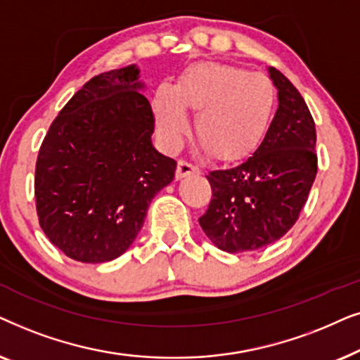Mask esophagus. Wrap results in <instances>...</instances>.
I'll list each match as a JSON object with an SVG mask.
<instances>
[{"label":"esophagus","instance_id":"1","mask_svg":"<svg viewBox=\"0 0 360 360\" xmlns=\"http://www.w3.org/2000/svg\"><path fill=\"white\" fill-rule=\"evenodd\" d=\"M191 174H199L198 167H194L191 162H186V161L177 162V169H176L177 179H183V177L191 176Z\"/></svg>","mask_w":360,"mask_h":360}]
</instances>
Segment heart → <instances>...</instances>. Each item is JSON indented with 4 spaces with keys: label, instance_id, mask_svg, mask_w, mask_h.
Segmentation results:
<instances>
[{
    "label": "heart",
    "instance_id": "obj_1",
    "mask_svg": "<svg viewBox=\"0 0 360 360\" xmlns=\"http://www.w3.org/2000/svg\"><path fill=\"white\" fill-rule=\"evenodd\" d=\"M276 107V90L260 74L220 62H198L181 74L174 89L161 85L153 98L158 133L169 150L189 131L186 110L195 113L204 151L232 162L245 160L265 140Z\"/></svg>",
    "mask_w": 360,
    "mask_h": 360
}]
</instances>
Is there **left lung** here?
<instances>
[{"label": "left lung", "mask_w": 360, "mask_h": 360, "mask_svg": "<svg viewBox=\"0 0 360 360\" xmlns=\"http://www.w3.org/2000/svg\"><path fill=\"white\" fill-rule=\"evenodd\" d=\"M278 110L265 140L240 165L210 171L212 199L199 219L210 242L229 253L270 245L293 227L318 172L316 127L286 77L268 67Z\"/></svg>", "instance_id": "obj_1"}]
</instances>
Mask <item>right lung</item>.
<instances>
[{
    "label": "right lung",
    "mask_w": 360,
    "mask_h": 360,
    "mask_svg": "<svg viewBox=\"0 0 360 360\" xmlns=\"http://www.w3.org/2000/svg\"><path fill=\"white\" fill-rule=\"evenodd\" d=\"M136 64L90 79L52 122L36 162L39 224L82 263L130 248L146 210L174 179L176 161L153 146V110Z\"/></svg>",
    "instance_id": "add662e5"
}]
</instances>
